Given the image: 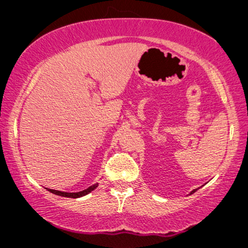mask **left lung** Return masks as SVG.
Masks as SVG:
<instances>
[{
	"label": "left lung",
	"mask_w": 248,
	"mask_h": 248,
	"mask_svg": "<svg viewBox=\"0 0 248 248\" xmlns=\"http://www.w3.org/2000/svg\"><path fill=\"white\" fill-rule=\"evenodd\" d=\"M196 191H198V188H195V189H193V191L191 192V193H189V194H193V193H195Z\"/></svg>",
	"instance_id": "1"
}]
</instances>
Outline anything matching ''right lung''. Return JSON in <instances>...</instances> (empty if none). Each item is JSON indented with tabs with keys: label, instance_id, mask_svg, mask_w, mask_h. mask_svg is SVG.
Wrapping results in <instances>:
<instances>
[{
	"label": "right lung",
	"instance_id": "obj_1",
	"mask_svg": "<svg viewBox=\"0 0 248 248\" xmlns=\"http://www.w3.org/2000/svg\"><path fill=\"white\" fill-rule=\"evenodd\" d=\"M98 187V183L96 184L91 185L90 187H88L86 189H83V191L81 192H76V193H67V192H62V191H56V189H50V188H47L50 193H53V194H56V195H60V196H64V198H72V199H78V198H81V196H84L87 194H89L90 192H93L94 188Z\"/></svg>",
	"mask_w": 248,
	"mask_h": 248
}]
</instances>
